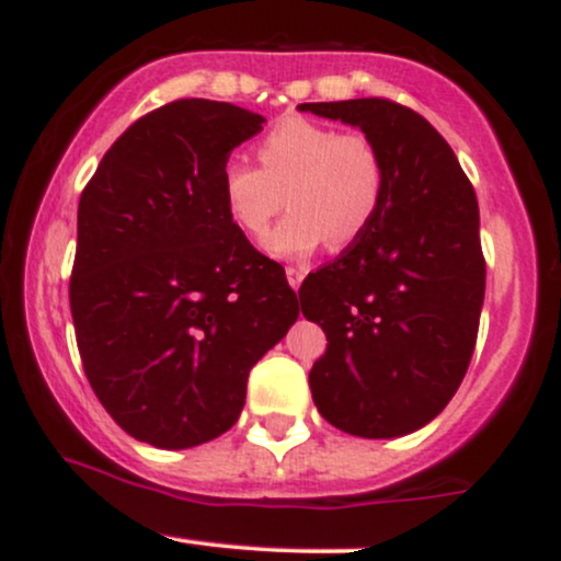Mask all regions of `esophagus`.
I'll list each match as a JSON object with an SVG mask.
<instances>
[{
    "label": "esophagus",
    "mask_w": 561,
    "mask_h": 561,
    "mask_svg": "<svg viewBox=\"0 0 561 561\" xmlns=\"http://www.w3.org/2000/svg\"><path fill=\"white\" fill-rule=\"evenodd\" d=\"M302 276H306V268H302V266H287V282H289V287H293V289L300 287Z\"/></svg>",
    "instance_id": "34e87169"
}]
</instances>
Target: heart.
<instances>
[{"label":"heart","instance_id":"b5f03b06","mask_svg":"<svg viewBox=\"0 0 561 561\" xmlns=\"http://www.w3.org/2000/svg\"><path fill=\"white\" fill-rule=\"evenodd\" d=\"M259 160L261 169L229 160L221 195L231 224L248 237H263L285 192L289 216L266 242L274 255L302 259L324 242L347 248L375 221L385 163L366 134L285 118L261 139Z\"/></svg>","mask_w":561,"mask_h":561}]
</instances>
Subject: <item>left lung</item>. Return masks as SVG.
<instances>
[{"label":"left lung","mask_w":561,"mask_h":561,"mask_svg":"<svg viewBox=\"0 0 561 561\" xmlns=\"http://www.w3.org/2000/svg\"><path fill=\"white\" fill-rule=\"evenodd\" d=\"M298 111L358 126L385 163L371 227L300 285L302 317L327 334L308 375L313 403L347 435H409L446 409L478 343V197L448 141L411 107L364 96Z\"/></svg>","instance_id":"8db88e82"}]
</instances>
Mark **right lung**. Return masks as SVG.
<instances>
[{
	"mask_svg": "<svg viewBox=\"0 0 561 561\" xmlns=\"http://www.w3.org/2000/svg\"><path fill=\"white\" fill-rule=\"evenodd\" d=\"M263 124L229 102H169L113 141L81 192L70 313L83 371L118 427L156 448L227 433L250 369L300 313L221 195L231 150Z\"/></svg>",
	"mask_w": 561,
	"mask_h": 561,
	"instance_id": "obj_1",
	"label": "right lung"
}]
</instances>
